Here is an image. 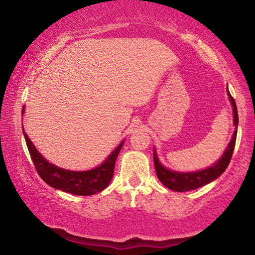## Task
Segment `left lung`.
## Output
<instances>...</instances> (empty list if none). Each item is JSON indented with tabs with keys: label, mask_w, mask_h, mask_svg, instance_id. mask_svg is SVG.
Instances as JSON below:
<instances>
[{
	"label": "left lung",
	"mask_w": 255,
	"mask_h": 255,
	"mask_svg": "<svg viewBox=\"0 0 255 255\" xmlns=\"http://www.w3.org/2000/svg\"><path fill=\"white\" fill-rule=\"evenodd\" d=\"M228 95L230 99V102L232 104L233 108V124H235V132L232 134L231 141L229 142L228 147L225 148V152L223 153L222 158L218 160L214 165L208 167L205 169L197 170V172H175V170H170L162 166V163L159 161L158 155L154 149L153 153V159H154V167L156 175L163 186H166L168 189L174 191H189L197 189V188L203 187L205 184L212 182V181L217 179L225 172L228 168L230 161H231L233 149H235L236 139H237V128H238V111H237L236 101L230 94L228 89Z\"/></svg>",
	"instance_id": "1"
}]
</instances>
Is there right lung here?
Masks as SVG:
<instances>
[{
  "instance_id": "1",
  "label": "right lung",
  "mask_w": 255,
  "mask_h": 255,
  "mask_svg": "<svg viewBox=\"0 0 255 255\" xmlns=\"http://www.w3.org/2000/svg\"><path fill=\"white\" fill-rule=\"evenodd\" d=\"M23 114L24 108L22 109V115ZM23 133L31 159H32L33 165L41 179L52 188L62 190L65 193L79 195V196H89V195L100 193L104 188L109 186L114 175L115 162H116L118 153L121 152L122 146L124 144L123 140L96 168L78 172V170L60 168V167H57L53 163L48 162L37 151V148L34 147L32 141L30 140L24 130Z\"/></svg>"
}]
</instances>
